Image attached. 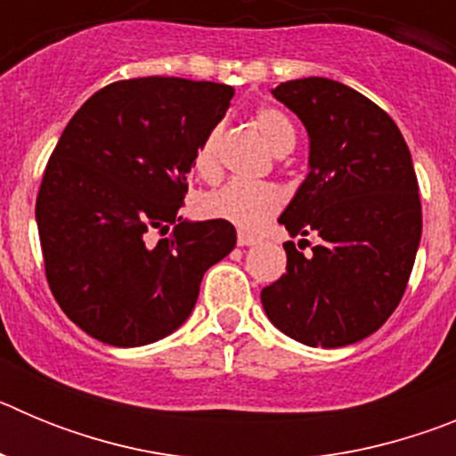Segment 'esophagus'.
Wrapping results in <instances>:
<instances>
[{
	"label": "esophagus",
	"instance_id": "esophagus-1",
	"mask_svg": "<svg viewBox=\"0 0 456 456\" xmlns=\"http://www.w3.org/2000/svg\"><path fill=\"white\" fill-rule=\"evenodd\" d=\"M257 241H260V237L248 235V232H240V235H237V244H240V247H253Z\"/></svg>",
	"mask_w": 456,
	"mask_h": 456
}]
</instances>
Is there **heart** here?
Here are the masks:
<instances>
[{"label":"heart","mask_w":456,"mask_h":456,"mask_svg":"<svg viewBox=\"0 0 456 456\" xmlns=\"http://www.w3.org/2000/svg\"><path fill=\"white\" fill-rule=\"evenodd\" d=\"M253 125L273 152H281L294 143L292 123L278 109H257L253 116ZM216 141H219V127H212L193 152V171L203 178H215L216 168H219ZM281 203H283L281 191L273 184L232 180L216 191L208 193L203 208L209 216L228 221L241 231H257L276 215Z\"/></svg>","instance_id":"heart-1"}]
</instances>
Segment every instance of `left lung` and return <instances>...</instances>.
<instances>
[{"instance_id": "8db88e82", "label": "left lung", "mask_w": 456, "mask_h": 456, "mask_svg": "<svg viewBox=\"0 0 456 456\" xmlns=\"http://www.w3.org/2000/svg\"><path fill=\"white\" fill-rule=\"evenodd\" d=\"M305 125L310 173L281 215L288 272L260 294L272 324L310 347H345L384 324L404 297L422 232L411 152L372 100L326 77L273 88Z\"/></svg>"}]
</instances>
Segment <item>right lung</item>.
Segmentation results:
<instances>
[{
	"label": "right lung",
	"mask_w": 456,
	"mask_h": 456,
	"mask_svg": "<svg viewBox=\"0 0 456 456\" xmlns=\"http://www.w3.org/2000/svg\"><path fill=\"white\" fill-rule=\"evenodd\" d=\"M235 88L120 79L93 93L52 151L36 199L56 304L95 340L141 347L191 315L203 273L235 248L224 219L183 221L187 173Z\"/></svg>",
	"instance_id": "right-lung-1"
}]
</instances>
